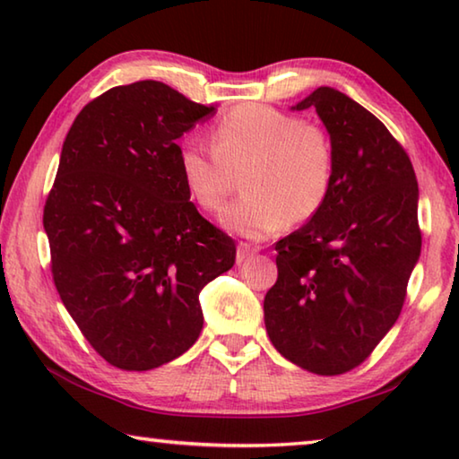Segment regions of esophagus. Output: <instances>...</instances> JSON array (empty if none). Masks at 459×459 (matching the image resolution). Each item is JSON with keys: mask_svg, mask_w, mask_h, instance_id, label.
Listing matches in <instances>:
<instances>
[{"mask_svg": "<svg viewBox=\"0 0 459 459\" xmlns=\"http://www.w3.org/2000/svg\"><path fill=\"white\" fill-rule=\"evenodd\" d=\"M257 251H259L257 247H253V245H248V243H240L237 247V265H243V263L247 259H251Z\"/></svg>", "mask_w": 459, "mask_h": 459, "instance_id": "obj_1", "label": "esophagus"}]
</instances>
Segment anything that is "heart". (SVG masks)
<instances>
[{"label": "heart", "instance_id": "heart-1", "mask_svg": "<svg viewBox=\"0 0 459 459\" xmlns=\"http://www.w3.org/2000/svg\"><path fill=\"white\" fill-rule=\"evenodd\" d=\"M208 152L196 139L178 145V174L194 204L216 211L240 176L243 196L221 212L229 232L267 238L322 211L336 172L333 143L322 126L251 103L214 121Z\"/></svg>", "mask_w": 459, "mask_h": 459}]
</instances>
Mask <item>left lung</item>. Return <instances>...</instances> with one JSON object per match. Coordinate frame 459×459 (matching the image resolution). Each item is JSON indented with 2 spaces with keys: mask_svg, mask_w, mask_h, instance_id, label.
Instances as JSON below:
<instances>
[{
  "mask_svg": "<svg viewBox=\"0 0 459 459\" xmlns=\"http://www.w3.org/2000/svg\"><path fill=\"white\" fill-rule=\"evenodd\" d=\"M314 107L336 153L328 200L275 245L277 281L263 301L271 344L314 375L359 367L401 314L421 255L419 186L409 155L344 92L316 89Z\"/></svg>",
  "mask_w": 459,
  "mask_h": 459,
  "instance_id": "8db88e82",
  "label": "left lung"
}]
</instances>
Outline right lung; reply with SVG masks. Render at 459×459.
Here are the masks:
<instances>
[{"mask_svg": "<svg viewBox=\"0 0 459 459\" xmlns=\"http://www.w3.org/2000/svg\"><path fill=\"white\" fill-rule=\"evenodd\" d=\"M214 107L158 81L103 92L76 115L44 206L52 277L89 344L123 370L182 356L202 332L200 291L235 265L178 174V139Z\"/></svg>", "mask_w": 459, "mask_h": 459, "instance_id": "right-lung-1", "label": "right lung"}]
</instances>
